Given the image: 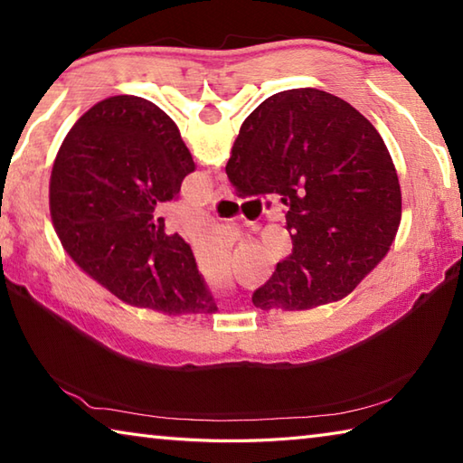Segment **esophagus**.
Wrapping results in <instances>:
<instances>
[{
    "label": "esophagus",
    "mask_w": 463,
    "mask_h": 463,
    "mask_svg": "<svg viewBox=\"0 0 463 463\" xmlns=\"http://www.w3.org/2000/svg\"><path fill=\"white\" fill-rule=\"evenodd\" d=\"M213 198L214 200H229V198H232V194L226 190V187H218V190H214V194H213Z\"/></svg>",
    "instance_id": "obj_1"
}]
</instances>
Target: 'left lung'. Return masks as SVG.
<instances>
[{
  "mask_svg": "<svg viewBox=\"0 0 463 463\" xmlns=\"http://www.w3.org/2000/svg\"><path fill=\"white\" fill-rule=\"evenodd\" d=\"M194 169L175 122L153 101H98L67 132L51 174V218L65 253L130 307L213 315L190 245L155 213Z\"/></svg>",
  "mask_w": 463,
  "mask_h": 463,
  "instance_id": "1",
  "label": "left lung"
}]
</instances>
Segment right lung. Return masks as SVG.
<instances>
[{"label":"right lung","instance_id":"obj_1","mask_svg":"<svg viewBox=\"0 0 463 463\" xmlns=\"http://www.w3.org/2000/svg\"><path fill=\"white\" fill-rule=\"evenodd\" d=\"M226 175L237 195L278 194L292 253L255 289L253 304L308 310L339 302L396 239L402 194L372 122L333 93H276L242 122Z\"/></svg>","mask_w":463,"mask_h":463}]
</instances>
